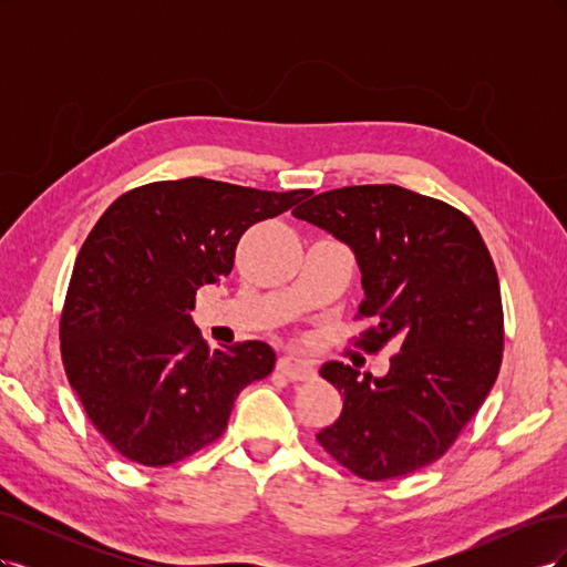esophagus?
Segmentation results:
<instances>
[{
  "label": "esophagus",
  "mask_w": 567,
  "mask_h": 567,
  "mask_svg": "<svg viewBox=\"0 0 567 567\" xmlns=\"http://www.w3.org/2000/svg\"><path fill=\"white\" fill-rule=\"evenodd\" d=\"M277 369L286 375L288 381H310V379H315V373H317L312 362H307V359L296 357V354L279 357Z\"/></svg>",
  "instance_id": "esophagus-1"
}]
</instances>
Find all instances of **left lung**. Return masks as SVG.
<instances>
[{
	"instance_id": "8db88e82",
	"label": "left lung",
	"mask_w": 567,
	"mask_h": 567,
	"mask_svg": "<svg viewBox=\"0 0 567 567\" xmlns=\"http://www.w3.org/2000/svg\"><path fill=\"white\" fill-rule=\"evenodd\" d=\"M293 215L352 248L364 288L357 319L375 321L362 348H400L383 379L342 362L321 367L342 411L319 444L364 480L437 461L502 367V290L483 236L452 205L398 184L333 188Z\"/></svg>"
}]
</instances>
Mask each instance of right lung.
Returning a JSON list of instances; mask_svg holds the SVG:
<instances>
[{"label": "right lung", "mask_w": 567, "mask_h": 567, "mask_svg": "<svg viewBox=\"0 0 567 567\" xmlns=\"http://www.w3.org/2000/svg\"><path fill=\"white\" fill-rule=\"evenodd\" d=\"M312 192H260L205 177L123 194L82 244L61 312L68 383L125 458L161 468L225 433L234 402L277 354L260 340L210 350L196 290L234 267L246 229Z\"/></svg>", "instance_id": "obj_1"}]
</instances>
